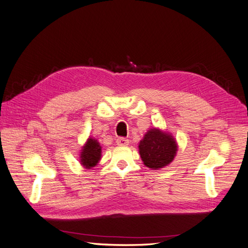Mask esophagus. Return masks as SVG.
I'll return each mask as SVG.
<instances>
[{"mask_svg": "<svg viewBox=\"0 0 248 248\" xmlns=\"http://www.w3.org/2000/svg\"><path fill=\"white\" fill-rule=\"evenodd\" d=\"M117 145L118 146H127V145H129V140H127L125 138H119V139H117Z\"/></svg>", "mask_w": 248, "mask_h": 248, "instance_id": "obj_1", "label": "esophagus"}]
</instances>
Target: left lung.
Instances as JSON below:
<instances>
[{
	"label": "left lung",
	"mask_w": 248,
	"mask_h": 248,
	"mask_svg": "<svg viewBox=\"0 0 248 248\" xmlns=\"http://www.w3.org/2000/svg\"><path fill=\"white\" fill-rule=\"evenodd\" d=\"M177 142L171 134L160 129H150L139 144L140 158L149 169L158 170L174 160Z\"/></svg>",
	"instance_id": "left-lung-1"
}]
</instances>
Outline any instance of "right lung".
Masks as SVG:
<instances>
[{"label": "right lung", "mask_w": 248, "mask_h": 248, "mask_svg": "<svg viewBox=\"0 0 248 248\" xmlns=\"http://www.w3.org/2000/svg\"><path fill=\"white\" fill-rule=\"evenodd\" d=\"M81 166L86 169H92L101 159V146L97 140L89 138L82 147L79 155Z\"/></svg>", "instance_id": "add662e5"}]
</instances>
